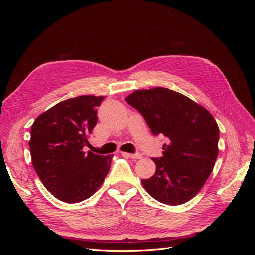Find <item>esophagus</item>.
<instances>
[{
	"label": "esophagus",
	"instance_id": "obj_1",
	"mask_svg": "<svg viewBox=\"0 0 255 255\" xmlns=\"http://www.w3.org/2000/svg\"><path fill=\"white\" fill-rule=\"evenodd\" d=\"M123 155L129 157V158H135V159H140L142 158V155L139 153H122Z\"/></svg>",
	"mask_w": 255,
	"mask_h": 255
}]
</instances>
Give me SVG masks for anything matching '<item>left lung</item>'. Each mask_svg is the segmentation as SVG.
<instances>
[{
	"label": "left lung",
	"instance_id": "1",
	"mask_svg": "<svg viewBox=\"0 0 255 255\" xmlns=\"http://www.w3.org/2000/svg\"><path fill=\"white\" fill-rule=\"evenodd\" d=\"M126 101L139 112L154 136L164 135L163 156L143 187L157 201L179 205L203 187L218 156L219 128L204 107L179 92L156 87L136 90Z\"/></svg>",
	"mask_w": 255,
	"mask_h": 255
}]
</instances>
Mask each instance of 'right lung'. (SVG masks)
<instances>
[{
  "label": "right lung",
  "mask_w": 255,
  "mask_h": 255,
  "mask_svg": "<svg viewBox=\"0 0 255 255\" xmlns=\"http://www.w3.org/2000/svg\"><path fill=\"white\" fill-rule=\"evenodd\" d=\"M103 99L80 96L65 100L41 114L30 128L33 167L44 187L60 201L88 199L110 171L113 156L84 152Z\"/></svg>",
  "instance_id": "add662e5"
}]
</instances>
